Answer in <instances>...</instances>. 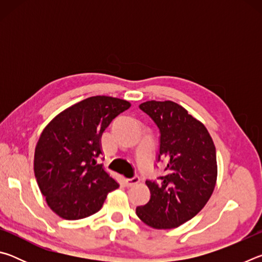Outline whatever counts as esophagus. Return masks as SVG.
<instances>
[{
    "instance_id": "1",
    "label": "esophagus",
    "mask_w": 262,
    "mask_h": 262,
    "mask_svg": "<svg viewBox=\"0 0 262 262\" xmlns=\"http://www.w3.org/2000/svg\"><path fill=\"white\" fill-rule=\"evenodd\" d=\"M125 181L128 186H134V185L140 183V178L137 176H135V177H133V178H127Z\"/></svg>"
}]
</instances>
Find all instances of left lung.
<instances>
[{"instance_id": "left-lung-1", "label": "left lung", "mask_w": 262, "mask_h": 262, "mask_svg": "<svg viewBox=\"0 0 262 262\" xmlns=\"http://www.w3.org/2000/svg\"><path fill=\"white\" fill-rule=\"evenodd\" d=\"M140 108L161 130L158 161L165 164L161 181L147 180L150 200L136 215L154 229H174L198 214L209 200L217 180L216 149L209 132L183 106L149 100Z\"/></svg>"}]
</instances>
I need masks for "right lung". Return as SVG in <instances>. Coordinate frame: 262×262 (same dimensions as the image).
<instances>
[{"label":"right lung","mask_w":262,"mask_h":262,"mask_svg":"<svg viewBox=\"0 0 262 262\" xmlns=\"http://www.w3.org/2000/svg\"><path fill=\"white\" fill-rule=\"evenodd\" d=\"M130 103L94 96L60 112L43 128L34 150L33 170L48 207L64 220L96 214L107 194L119 187L97 157L101 135Z\"/></svg>","instance_id":"1"}]
</instances>
